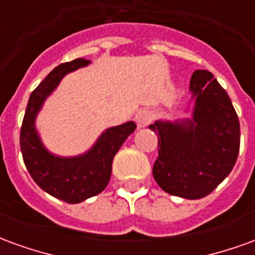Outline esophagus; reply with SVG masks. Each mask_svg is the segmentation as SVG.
Segmentation results:
<instances>
[{
	"label": "esophagus",
	"instance_id": "esophagus-1",
	"mask_svg": "<svg viewBox=\"0 0 255 255\" xmlns=\"http://www.w3.org/2000/svg\"><path fill=\"white\" fill-rule=\"evenodd\" d=\"M151 119H153V113L149 109H140L135 113V117H133V120L135 123L138 124V127H146L150 122H151Z\"/></svg>",
	"mask_w": 255,
	"mask_h": 255
}]
</instances>
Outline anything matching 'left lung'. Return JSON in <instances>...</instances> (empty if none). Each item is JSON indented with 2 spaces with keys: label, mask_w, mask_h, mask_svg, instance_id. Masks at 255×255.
<instances>
[{
  "label": "left lung",
  "mask_w": 255,
  "mask_h": 255,
  "mask_svg": "<svg viewBox=\"0 0 255 255\" xmlns=\"http://www.w3.org/2000/svg\"><path fill=\"white\" fill-rule=\"evenodd\" d=\"M190 91L191 119L157 120L149 126L158 136L153 176L171 195L199 199L232 171L239 154L241 126L230 97L213 73L197 69Z\"/></svg>",
  "instance_id": "1"
}]
</instances>
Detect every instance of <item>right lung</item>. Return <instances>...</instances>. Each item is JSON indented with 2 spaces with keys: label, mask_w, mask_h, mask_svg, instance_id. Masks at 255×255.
<instances>
[{
  "label": "right lung",
  "mask_w": 255,
  "mask_h": 255,
  "mask_svg": "<svg viewBox=\"0 0 255 255\" xmlns=\"http://www.w3.org/2000/svg\"><path fill=\"white\" fill-rule=\"evenodd\" d=\"M89 64L76 58L54 68L31 93L20 131V149L31 177L43 191L68 203L83 202L105 190L115 155L136 128L133 122L108 128L86 153L73 157L56 155L46 149L36 129V116L64 76Z\"/></svg>",
  "instance_id": "add662e5"
}]
</instances>
